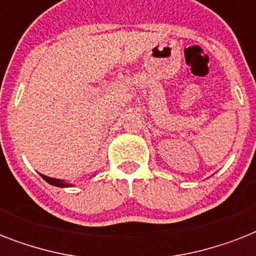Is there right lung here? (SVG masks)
<instances>
[{"mask_svg": "<svg viewBox=\"0 0 256 256\" xmlns=\"http://www.w3.org/2000/svg\"><path fill=\"white\" fill-rule=\"evenodd\" d=\"M41 176L45 179L46 182L52 184V186H56V187H72L73 184L72 183H68L66 180L64 179H57V178H50V176H46V175L41 174Z\"/></svg>", "mask_w": 256, "mask_h": 256, "instance_id": "obj_1", "label": "right lung"}]
</instances>
